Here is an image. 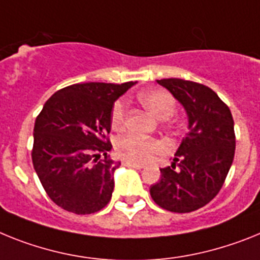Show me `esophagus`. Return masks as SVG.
<instances>
[{"instance_id": "34e87169", "label": "esophagus", "mask_w": 260, "mask_h": 260, "mask_svg": "<svg viewBox=\"0 0 260 260\" xmlns=\"http://www.w3.org/2000/svg\"><path fill=\"white\" fill-rule=\"evenodd\" d=\"M124 165H125V166H128V168L137 169V170H140V169L144 168L143 164H135V162H131V161H125L124 162Z\"/></svg>"}]
</instances>
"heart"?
Instances as JSON below:
<instances>
[{"label": "heart", "mask_w": 260, "mask_h": 260, "mask_svg": "<svg viewBox=\"0 0 260 260\" xmlns=\"http://www.w3.org/2000/svg\"><path fill=\"white\" fill-rule=\"evenodd\" d=\"M139 102L159 120L170 119L177 110V101L170 92L162 89L148 90L140 92ZM125 119V106L121 101H117L111 111V125L114 129H120ZM116 153L123 159L144 164L165 152V145L158 140L144 139L136 135H127L116 140Z\"/></svg>", "instance_id": "1"}]
</instances>
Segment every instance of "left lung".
Instances as JSON below:
<instances>
[{"label":"left lung","mask_w":260,"mask_h":260,"mask_svg":"<svg viewBox=\"0 0 260 260\" xmlns=\"http://www.w3.org/2000/svg\"><path fill=\"white\" fill-rule=\"evenodd\" d=\"M188 116V132L171 166L150 186L161 208L187 213L208 204L224 184L236 150L234 121L229 107L208 86L180 78L157 80Z\"/></svg>","instance_id":"1"}]
</instances>
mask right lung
Here are the masks:
<instances>
[{"instance_id":"right-lung-1","label":"right lung","mask_w":260,"mask_h":260,"mask_svg":"<svg viewBox=\"0 0 260 260\" xmlns=\"http://www.w3.org/2000/svg\"><path fill=\"white\" fill-rule=\"evenodd\" d=\"M135 83L71 85L56 91L36 117L34 169L49 199L65 211L95 213L111 200L120 166L107 154L111 111Z\"/></svg>"}]
</instances>
